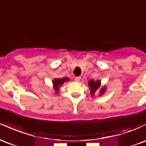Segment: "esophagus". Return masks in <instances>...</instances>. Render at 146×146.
<instances>
[{
    "mask_svg": "<svg viewBox=\"0 0 146 146\" xmlns=\"http://www.w3.org/2000/svg\"><path fill=\"white\" fill-rule=\"evenodd\" d=\"M81 80V77H76L75 78V81L76 82H80Z\"/></svg>",
    "mask_w": 146,
    "mask_h": 146,
    "instance_id": "esophagus-1",
    "label": "esophagus"
}]
</instances>
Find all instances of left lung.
I'll return each mask as SVG.
<instances>
[{"instance_id":"8db88e82","label":"left lung","mask_w":146,"mask_h":146,"mask_svg":"<svg viewBox=\"0 0 146 146\" xmlns=\"http://www.w3.org/2000/svg\"><path fill=\"white\" fill-rule=\"evenodd\" d=\"M89 86L90 87L91 89V96H94L96 95V94L97 93L98 90L100 88V80H97V81H94L90 80L89 82ZM105 91V88L103 87L100 89V95H102V94H104V92Z\"/></svg>"}]
</instances>
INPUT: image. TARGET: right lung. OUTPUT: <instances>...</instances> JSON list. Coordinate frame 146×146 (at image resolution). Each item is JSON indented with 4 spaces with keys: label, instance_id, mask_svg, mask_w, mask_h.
<instances>
[{
    "label": "right lung",
    "instance_id": "add662e5",
    "mask_svg": "<svg viewBox=\"0 0 146 146\" xmlns=\"http://www.w3.org/2000/svg\"><path fill=\"white\" fill-rule=\"evenodd\" d=\"M68 78H57V79H55L52 82L53 83V88L55 89V92L58 93V90H59V88L62 85L63 83H64V82L66 81H68Z\"/></svg>",
    "mask_w": 146,
    "mask_h": 146
}]
</instances>
